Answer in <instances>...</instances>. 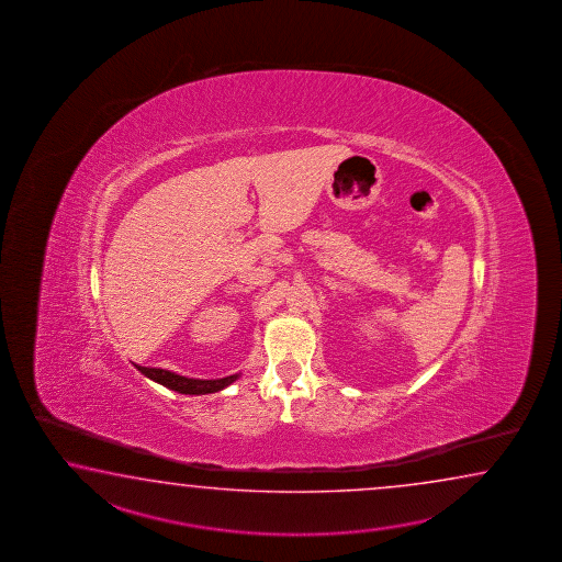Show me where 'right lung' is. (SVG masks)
<instances>
[{
    "mask_svg": "<svg viewBox=\"0 0 562 562\" xmlns=\"http://www.w3.org/2000/svg\"><path fill=\"white\" fill-rule=\"evenodd\" d=\"M136 370L144 373L146 378L162 383L165 387L179 392V394H213V392H218V390L227 387L228 383L237 380V375H228V378H223V380H191V378H184V375L172 373V371L143 368V366H136Z\"/></svg>",
    "mask_w": 562,
    "mask_h": 562,
    "instance_id": "1",
    "label": "right lung"
}]
</instances>
